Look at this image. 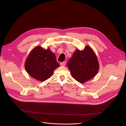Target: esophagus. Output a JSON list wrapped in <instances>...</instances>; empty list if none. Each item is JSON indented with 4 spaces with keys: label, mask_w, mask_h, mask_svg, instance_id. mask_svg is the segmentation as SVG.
Here are the masks:
<instances>
[{
    "label": "esophagus",
    "mask_w": 126,
    "mask_h": 126,
    "mask_svg": "<svg viewBox=\"0 0 126 126\" xmlns=\"http://www.w3.org/2000/svg\"><path fill=\"white\" fill-rule=\"evenodd\" d=\"M66 62H62V63H60V66H64L66 65Z\"/></svg>",
    "instance_id": "obj_1"
}]
</instances>
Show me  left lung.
Instances as JSON below:
<instances>
[{"mask_svg": "<svg viewBox=\"0 0 126 126\" xmlns=\"http://www.w3.org/2000/svg\"><path fill=\"white\" fill-rule=\"evenodd\" d=\"M67 66L73 78L80 83L94 77L99 70L97 56L87 46L81 51L76 50L68 62Z\"/></svg>", "mask_w": 126, "mask_h": 126, "instance_id": "1", "label": "left lung"}]
</instances>
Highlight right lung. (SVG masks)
I'll use <instances>...</instances> for the list:
<instances>
[{"label": "right lung", "mask_w": 126, "mask_h": 126, "mask_svg": "<svg viewBox=\"0 0 126 126\" xmlns=\"http://www.w3.org/2000/svg\"><path fill=\"white\" fill-rule=\"evenodd\" d=\"M56 55L49 48L40 46L34 48L25 62V68L28 74L37 80L44 81L50 77L56 68L59 66Z\"/></svg>", "instance_id": "obj_1"}]
</instances>
